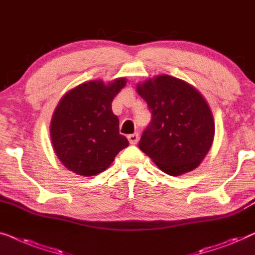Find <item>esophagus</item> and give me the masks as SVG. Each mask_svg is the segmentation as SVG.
Wrapping results in <instances>:
<instances>
[{
  "label": "esophagus",
  "mask_w": 255,
  "mask_h": 255,
  "mask_svg": "<svg viewBox=\"0 0 255 255\" xmlns=\"http://www.w3.org/2000/svg\"><path fill=\"white\" fill-rule=\"evenodd\" d=\"M138 134L137 132H134V134H130L128 135V141L130 144H136V143L138 142Z\"/></svg>",
  "instance_id": "esophagus-1"
}]
</instances>
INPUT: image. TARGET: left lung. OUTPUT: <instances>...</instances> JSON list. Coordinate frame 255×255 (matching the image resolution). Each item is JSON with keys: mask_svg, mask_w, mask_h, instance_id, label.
Listing matches in <instances>:
<instances>
[{"mask_svg": "<svg viewBox=\"0 0 255 255\" xmlns=\"http://www.w3.org/2000/svg\"><path fill=\"white\" fill-rule=\"evenodd\" d=\"M136 91L152 113L139 149L168 175L195 170L215 136L214 117L204 97L187 82L165 74L137 83Z\"/></svg>", "mask_w": 255, "mask_h": 255, "instance_id": "8db88e82", "label": "left lung"}]
</instances>
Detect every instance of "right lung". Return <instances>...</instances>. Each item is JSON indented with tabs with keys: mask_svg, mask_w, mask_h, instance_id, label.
Segmentation results:
<instances>
[{
	"mask_svg": "<svg viewBox=\"0 0 255 255\" xmlns=\"http://www.w3.org/2000/svg\"><path fill=\"white\" fill-rule=\"evenodd\" d=\"M127 78L89 81L68 91L53 112L49 134L55 155L68 170L83 177L105 171L129 145L119 132L112 102Z\"/></svg>",
	"mask_w": 255,
	"mask_h": 255,
	"instance_id": "1",
	"label": "right lung"
}]
</instances>
